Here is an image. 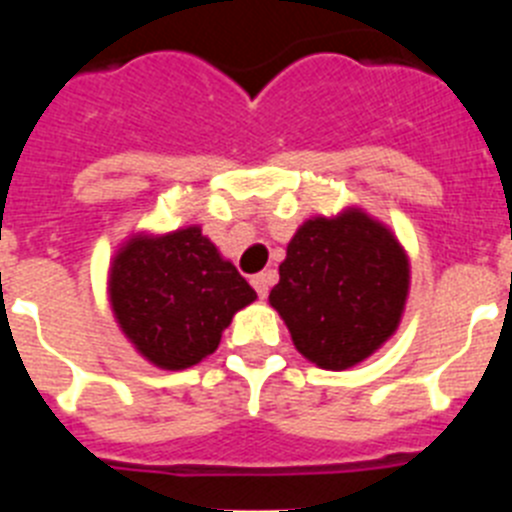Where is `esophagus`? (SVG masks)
<instances>
[{
  "label": "esophagus",
  "instance_id": "obj_1",
  "mask_svg": "<svg viewBox=\"0 0 512 512\" xmlns=\"http://www.w3.org/2000/svg\"><path fill=\"white\" fill-rule=\"evenodd\" d=\"M274 279H277V274H274V271H261V274H256V277L251 279L253 289L259 292L261 300H264V297L269 295V287H271V284H274Z\"/></svg>",
  "mask_w": 512,
  "mask_h": 512
}]
</instances>
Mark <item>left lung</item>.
Segmentation results:
<instances>
[{
  "label": "left lung",
  "instance_id": "obj_1",
  "mask_svg": "<svg viewBox=\"0 0 512 512\" xmlns=\"http://www.w3.org/2000/svg\"><path fill=\"white\" fill-rule=\"evenodd\" d=\"M408 284V256L390 228L351 207L300 225L269 302L305 359L341 372L395 333Z\"/></svg>",
  "mask_w": 512,
  "mask_h": 512
}]
</instances>
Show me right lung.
<instances>
[{"label": "right lung", "mask_w": 512, "mask_h": 512, "mask_svg": "<svg viewBox=\"0 0 512 512\" xmlns=\"http://www.w3.org/2000/svg\"><path fill=\"white\" fill-rule=\"evenodd\" d=\"M251 284L202 228L133 235L110 266V302L122 333L161 369H187L217 348Z\"/></svg>", "instance_id": "add662e5"}]
</instances>
